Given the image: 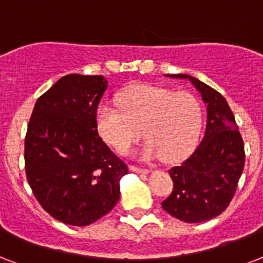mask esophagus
<instances>
[{
  "label": "esophagus",
  "mask_w": 263,
  "mask_h": 263,
  "mask_svg": "<svg viewBox=\"0 0 263 263\" xmlns=\"http://www.w3.org/2000/svg\"><path fill=\"white\" fill-rule=\"evenodd\" d=\"M129 170H131L132 173H136V174H148L149 173L147 168H140V167H136V165H129Z\"/></svg>",
  "instance_id": "34e87169"
}]
</instances>
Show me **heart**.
Returning <instances> with one entry per match:
<instances>
[{
	"instance_id": "1",
	"label": "heart",
	"mask_w": 263,
	"mask_h": 263,
	"mask_svg": "<svg viewBox=\"0 0 263 263\" xmlns=\"http://www.w3.org/2000/svg\"><path fill=\"white\" fill-rule=\"evenodd\" d=\"M120 108L101 103L96 124L101 138L124 154L142 136L148 139L144 158L162 156L176 162L189 155L200 135L203 108L190 92H174L152 85H134L118 96Z\"/></svg>"
}]
</instances>
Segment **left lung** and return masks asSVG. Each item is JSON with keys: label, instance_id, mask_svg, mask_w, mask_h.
<instances>
[{"label": "left lung", "instance_id": "8db88e82", "mask_svg": "<svg viewBox=\"0 0 263 263\" xmlns=\"http://www.w3.org/2000/svg\"><path fill=\"white\" fill-rule=\"evenodd\" d=\"M164 76L193 84L207 105V123L193 154L168 171L174 190L162 207L176 219L202 223L223 213L233 199L245 167L243 140L219 92L190 74Z\"/></svg>", "mask_w": 263, "mask_h": 263}]
</instances>
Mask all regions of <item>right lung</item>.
<instances>
[{"label":"right lung","mask_w":263,"mask_h":263,"mask_svg":"<svg viewBox=\"0 0 263 263\" xmlns=\"http://www.w3.org/2000/svg\"><path fill=\"white\" fill-rule=\"evenodd\" d=\"M103 76L61 77L33 108L25 138V171L36 199L54 219L88 226L114 209L127 164L98 134Z\"/></svg>","instance_id":"right-lung-1"}]
</instances>
